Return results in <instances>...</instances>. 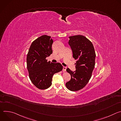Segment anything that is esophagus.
<instances>
[{"instance_id":"esophagus-1","label":"esophagus","mask_w":121,"mask_h":121,"mask_svg":"<svg viewBox=\"0 0 121 121\" xmlns=\"http://www.w3.org/2000/svg\"><path fill=\"white\" fill-rule=\"evenodd\" d=\"M66 67H65V66H63V71H66Z\"/></svg>"}]
</instances>
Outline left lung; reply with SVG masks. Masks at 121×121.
<instances>
[{
  "mask_svg": "<svg viewBox=\"0 0 121 121\" xmlns=\"http://www.w3.org/2000/svg\"><path fill=\"white\" fill-rule=\"evenodd\" d=\"M69 38L68 44L72 49L73 57L77 61L75 71L66 69L71 78L65 86L69 90L75 91L83 89L91 79L95 66L96 54L93 44L86 37L78 35Z\"/></svg>",
  "mask_w": 121,
  "mask_h": 121,
  "instance_id": "left-lung-1",
  "label": "left lung"
}]
</instances>
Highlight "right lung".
I'll use <instances>...</instances> for the list:
<instances>
[{"mask_svg":"<svg viewBox=\"0 0 121 121\" xmlns=\"http://www.w3.org/2000/svg\"><path fill=\"white\" fill-rule=\"evenodd\" d=\"M53 43L51 36L42 35L32 43L27 54V67L30 79L40 90L49 88L53 75L63 69L60 63H53L46 59L53 53Z\"/></svg>","mask_w":121,"mask_h":121,"instance_id":"add662e5","label":"right lung"}]
</instances>
